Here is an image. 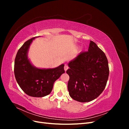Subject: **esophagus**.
Segmentation results:
<instances>
[{
    "instance_id": "1",
    "label": "esophagus",
    "mask_w": 129,
    "mask_h": 129,
    "mask_svg": "<svg viewBox=\"0 0 129 129\" xmlns=\"http://www.w3.org/2000/svg\"><path fill=\"white\" fill-rule=\"evenodd\" d=\"M68 69V67L67 66V65H65L64 67V69L65 71H67V70Z\"/></svg>"
}]
</instances>
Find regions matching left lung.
Masks as SVG:
<instances>
[{"label": "left lung", "instance_id": "obj_1", "mask_svg": "<svg viewBox=\"0 0 129 129\" xmlns=\"http://www.w3.org/2000/svg\"><path fill=\"white\" fill-rule=\"evenodd\" d=\"M68 90L72 98L80 102L96 99L106 86L109 74L106 55L90 41L88 52L80 53L68 63Z\"/></svg>", "mask_w": 129, "mask_h": 129}]
</instances>
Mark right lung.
I'll use <instances>...</instances> for the list:
<instances>
[{
	"label": "right lung",
	"mask_w": 129,
	"mask_h": 129,
	"mask_svg": "<svg viewBox=\"0 0 129 129\" xmlns=\"http://www.w3.org/2000/svg\"><path fill=\"white\" fill-rule=\"evenodd\" d=\"M37 37L25 42L18 50L14 61V75L17 83L27 95L42 97L51 92L55 81L64 73V64L54 68L34 66L28 57L29 47Z\"/></svg>",
	"instance_id": "1"
}]
</instances>
